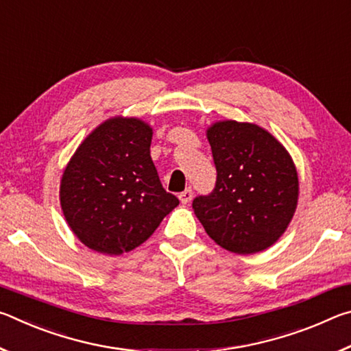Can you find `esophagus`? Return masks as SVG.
<instances>
[{
  "label": "esophagus",
  "instance_id": "esophagus-1",
  "mask_svg": "<svg viewBox=\"0 0 351 351\" xmlns=\"http://www.w3.org/2000/svg\"><path fill=\"white\" fill-rule=\"evenodd\" d=\"M193 198V190L192 189H186L182 193H180V201L182 204H189Z\"/></svg>",
  "mask_w": 351,
  "mask_h": 351
}]
</instances>
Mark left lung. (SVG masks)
I'll return each mask as SVG.
<instances>
[{"label": "left lung", "instance_id": "1", "mask_svg": "<svg viewBox=\"0 0 351 351\" xmlns=\"http://www.w3.org/2000/svg\"><path fill=\"white\" fill-rule=\"evenodd\" d=\"M206 134L217 184L210 195L193 199L195 215L226 251H265L294 217L299 176L293 158L268 130L255 123L219 121Z\"/></svg>", "mask_w": 351, "mask_h": 351}]
</instances>
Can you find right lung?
I'll return each instance as SVG.
<instances>
[{
  "instance_id": "obj_1",
  "label": "right lung",
  "mask_w": 351,
  "mask_h": 351,
  "mask_svg": "<svg viewBox=\"0 0 351 351\" xmlns=\"http://www.w3.org/2000/svg\"><path fill=\"white\" fill-rule=\"evenodd\" d=\"M152 136L142 119L114 116L94 128L69 159L60 181L62 210L93 251H133L180 204L159 181Z\"/></svg>"
}]
</instances>
